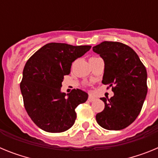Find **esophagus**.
I'll return each instance as SVG.
<instances>
[{"label": "esophagus", "instance_id": "esophagus-1", "mask_svg": "<svg viewBox=\"0 0 158 158\" xmlns=\"http://www.w3.org/2000/svg\"><path fill=\"white\" fill-rule=\"evenodd\" d=\"M96 100V97L92 96V95H90V96H89V98H88V100H89V101H90V102H93V101H94V100Z\"/></svg>", "mask_w": 158, "mask_h": 158}]
</instances>
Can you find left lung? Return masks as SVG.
I'll use <instances>...</instances> for the list:
<instances>
[{
  "instance_id": "obj_1",
  "label": "left lung",
  "mask_w": 158,
  "mask_h": 158,
  "mask_svg": "<svg viewBox=\"0 0 158 158\" xmlns=\"http://www.w3.org/2000/svg\"><path fill=\"white\" fill-rule=\"evenodd\" d=\"M93 50L104 61L102 83L114 92L110 99L100 98L104 109L96 114V122L110 131L124 129L136 119L146 99V67L133 49L122 43L104 41Z\"/></svg>"
}]
</instances>
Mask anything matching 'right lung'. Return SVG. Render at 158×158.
Instances as JSON below:
<instances>
[{"mask_svg":"<svg viewBox=\"0 0 158 158\" xmlns=\"http://www.w3.org/2000/svg\"><path fill=\"white\" fill-rule=\"evenodd\" d=\"M90 48L91 46L47 43L27 61L20 90L25 110L40 129L61 133L73 125L75 109L87 100L88 94L73 89L67 98L60 89L64 77L70 73L72 62Z\"/></svg>","mask_w":158,"mask_h":158,"instance_id":"add662e5","label":"right lung"}]
</instances>
